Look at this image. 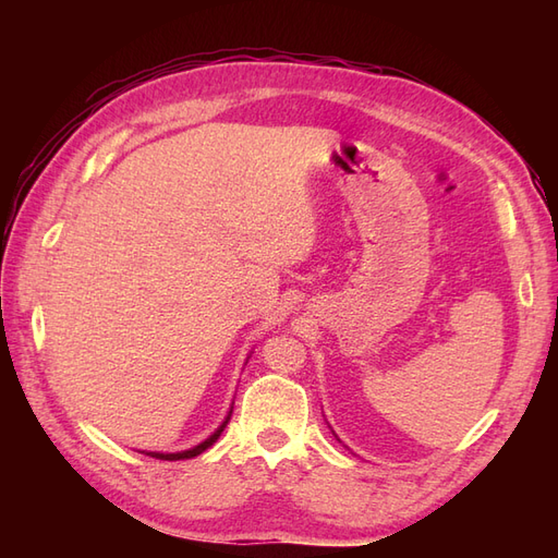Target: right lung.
I'll list each match as a JSON object with an SVG mask.
<instances>
[{"instance_id": "obj_1", "label": "right lung", "mask_w": 558, "mask_h": 558, "mask_svg": "<svg viewBox=\"0 0 558 558\" xmlns=\"http://www.w3.org/2000/svg\"><path fill=\"white\" fill-rule=\"evenodd\" d=\"M230 414H232V410L228 412V416L223 418V424L218 426L205 442H199V445H195V447H191V449H185V451H174V453H160V451H146V456H154V459H160V461H183V459H193V456H197V453H202L205 449H209L218 437H221V433H223V428L228 426V421H230Z\"/></svg>"}]
</instances>
